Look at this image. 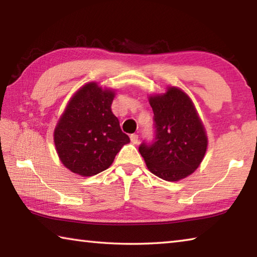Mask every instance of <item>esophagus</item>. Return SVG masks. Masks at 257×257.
Returning <instances> with one entry per match:
<instances>
[{"label": "esophagus", "instance_id": "34e87169", "mask_svg": "<svg viewBox=\"0 0 257 257\" xmlns=\"http://www.w3.org/2000/svg\"><path fill=\"white\" fill-rule=\"evenodd\" d=\"M130 141H132L133 144H138V142H139L138 135H136V134L132 135V136H130Z\"/></svg>", "mask_w": 257, "mask_h": 257}]
</instances>
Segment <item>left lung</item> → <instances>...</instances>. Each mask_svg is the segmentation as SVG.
Here are the masks:
<instances>
[{
	"label": "left lung",
	"instance_id": "1",
	"mask_svg": "<svg viewBox=\"0 0 257 257\" xmlns=\"http://www.w3.org/2000/svg\"><path fill=\"white\" fill-rule=\"evenodd\" d=\"M154 112L155 141L139 146L147 169L167 181L190 176L207 150L205 127L193 101L184 90L167 87L165 93L150 95Z\"/></svg>",
	"mask_w": 257,
	"mask_h": 257
}]
</instances>
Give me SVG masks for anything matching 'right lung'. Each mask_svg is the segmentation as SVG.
Listing matches in <instances>:
<instances>
[{"label": "right lung", "instance_id": "1", "mask_svg": "<svg viewBox=\"0 0 257 257\" xmlns=\"http://www.w3.org/2000/svg\"><path fill=\"white\" fill-rule=\"evenodd\" d=\"M115 92L87 82L69 99L54 129L56 153L62 164L81 177L110 167L122 146L130 143L111 105Z\"/></svg>", "mask_w": 257, "mask_h": 257}]
</instances>
